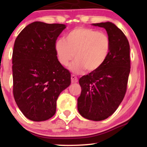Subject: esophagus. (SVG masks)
<instances>
[{"label": "esophagus", "instance_id": "obj_1", "mask_svg": "<svg viewBox=\"0 0 147 147\" xmlns=\"http://www.w3.org/2000/svg\"><path fill=\"white\" fill-rule=\"evenodd\" d=\"M71 82L72 83H76V82H78V79L75 75H71Z\"/></svg>", "mask_w": 147, "mask_h": 147}]
</instances>
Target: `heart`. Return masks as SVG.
I'll use <instances>...</instances> for the list:
<instances>
[{"label":"heart","instance_id":"1","mask_svg":"<svg viewBox=\"0 0 147 147\" xmlns=\"http://www.w3.org/2000/svg\"><path fill=\"white\" fill-rule=\"evenodd\" d=\"M111 41L109 35L90 28L78 27L69 32L63 38L57 40L55 50L59 62L67 66L75 61L70 69L80 73L86 69L94 72L104 63L110 53Z\"/></svg>","mask_w":147,"mask_h":147}]
</instances>
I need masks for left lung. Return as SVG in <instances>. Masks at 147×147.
<instances>
[{"label":"left lung","instance_id":"left-lung-1","mask_svg":"<svg viewBox=\"0 0 147 147\" xmlns=\"http://www.w3.org/2000/svg\"><path fill=\"white\" fill-rule=\"evenodd\" d=\"M104 28L110 37V53L97 70L79 80V114L92 121L104 120L114 113L125 95L130 73V45L124 34L111 22L93 23Z\"/></svg>","mask_w":147,"mask_h":147}]
</instances>
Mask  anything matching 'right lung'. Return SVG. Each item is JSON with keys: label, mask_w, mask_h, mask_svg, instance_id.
<instances>
[{"label": "right lung", "mask_w": 147, "mask_h": 147, "mask_svg": "<svg viewBox=\"0 0 147 147\" xmlns=\"http://www.w3.org/2000/svg\"><path fill=\"white\" fill-rule=\"evenodd\" d=\"M64 24L30 23L15 40L12 54L13 93L23 114L34 122L51 118L57 100L70 86V73L59 62L55 45Z\"/></svg>", "instance_id": "right-lung-1"}]
</instances>
